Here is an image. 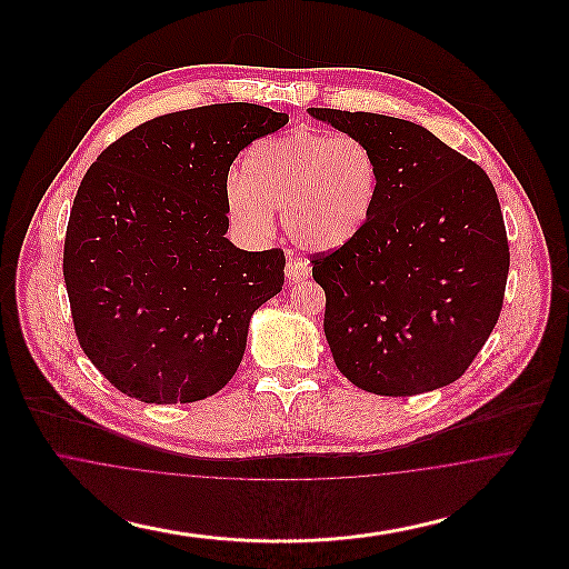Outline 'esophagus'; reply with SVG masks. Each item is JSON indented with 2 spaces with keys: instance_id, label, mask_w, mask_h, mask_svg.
Masks as SVG:
<instances>
[{
  "instance_id": "1",
  "label": "esophagus",
  "mask_w": 569,
  "mask_h": 569,
  "mask_svg": "<svg viewBox=\"0 0 569 569\" xmlns=\"http://www.w3.org/2000/svg\"><path fill=\"white\" fill-rule=\"evenodd\" d=\"M286 277L292 281V283H298V281H302V279H307L309 277V267L302 262V260H288L286 262Z\"/></svg>"
}]
</instances>
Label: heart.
<instances>
[{
  "label": "heart",
  "mask_w": 569,
  "mask_h": 569,
  "mask_svg": "<svg viewBox=\"0 0 569 569\" xmlns=\"http://www.w3.org/2000/svg\"><path fill=\"white\" fill-rule=\"evenodd\" d=\"M379 179L378 158L365 140L297 130L247 149L241 179H228L226 211L251 239L271 234L277 211L295 243L326 253L365 230L378 204Z\"/></svg>",
  "instance_id": "heart-1"
}]
</instances>
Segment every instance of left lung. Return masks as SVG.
I'll return each instance as SVG.
<instances>
[{"mask_svg": "<svg viewBox=\"0 0 569 569\" xmlns=\"http://www.w3.org/2000/svg\"><path fill=\"white\" fill-rule=\"evenodd\" d=\"M309 114L365 140L381 172L376 211L358 239L311 260L337 369L381 397L457 381L499 320L510 269L487 172L406 119Z\"/></svg>", "mask_w": 569, "mask_h": 569, "instance_id": "8db88e82", "label": "left lung"}]
</instances>
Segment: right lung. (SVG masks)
Wrapping results in <instances>:
<instances>
[{
	"label": "right lung",
	"instance_id": "right-lung-1",
	"mask_svg": "<svg viewBox=\"0 0 569 569\" xmlns=\"http://www.w3.org/2000/svg\"><path fill=\"white\" fill-rule=\"evenodd\" d=\"M288 121L247 102L170 112L114 140L82 177L63 279L82 352L123 395L193 403L237 373L286 256L226 239L228 170Z\"/></svg>",
	"mask_w": 569,
	"mask_h": 569
}]
</instances>
